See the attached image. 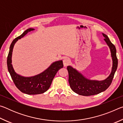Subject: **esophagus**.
<instances>
[{
    "label": "esophagus",
    "instance_id": "34e87169",
    "mask_svg": "<svg viewBox=\"0 0 123 123\" xmlns=\"http://www.w3.org/2000/svg\"><path fill=\"white\" fill-rule=\"evenodd\" d=\"M63 66L64 67H66L70 64V61L68 58H65V59H64L63 60Z\"/></svg>",
    "mask_w": 123,
    "mask_h": 123
}]
</instances>
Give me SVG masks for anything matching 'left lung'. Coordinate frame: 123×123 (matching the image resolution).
<instances>
[{
    "instance_id": "left-lung-1",
    "label": "left lung",
    "mask_w": 123,
    "mask_h": 123,
    "mask_svg": "<svg viewBox=\"0 0 123 123\" xmlns=\"http://www.w3.org/2000/svg\"><path fill=\"white\" fill-rule=\"evenodd\" d=\"M105 37L104 40L109 45L111 52L113 61L112 72L109 76L103 81L88 80L79 73L71 66L67 67L69 74L68 81L70 88L77 94L84 96L95 95L105 91L111 84L115 72L118 67V59L116 55V49L113 44L110 41L107 35L103 34Z\"/></svg>"
}]
</instances>
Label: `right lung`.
I'll list each match as a JSON object with an SVG mask.
<instances>
[{"label": "right lung", "instance_id": "right-lung-1", "mask_svg": "<svg viewBox=\"0 0 123 123\" xmlns=\"http://www.w3.org/2000/svg\"><path fill=\"white\" fill-rule=\"evenodd\" d=\"M29 28L12 41L10 45V50L7 58L8 70L11 76L14 85L20 91L27 94L35 95L44 93L49 88L56 74L61 68H63L62 61L54 62L51 66L42 73L32 77H24L18 75L14 72L11 64L12 53L14 45L18 39L24 37L27 33L34 30Z\"/></svg>", "mask_w": 123, "mask_h": 123}]
</instances>
